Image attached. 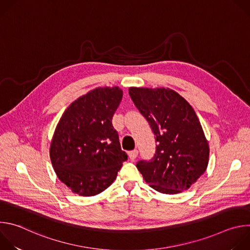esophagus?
<instances>
[{"label": "esophagus", "instance_id": "34e87169", "mask_svg": "<svg viewBox=\"0 0 250 250\" xmlns=\"http://www.w3.org/2000/svg\"><path fill=\"white\" fill-rule=\"evenodd\" d=\"M137 155H138V151L137 150H131V151L128 152V156H129V158L131 160H134L137 157Z\"/></svg>", "mask_w": 250, "mask_h": 250}]
</instances>
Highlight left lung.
Instances as JSON below:
<instances>
[{
    "instance_id": "obj_1",
    "label": "left lung",
    "mask_w": 250,
    "mask_h": 250,
    "mask_svg": "<svg viewBox=\"0 0 250 250\" xmlns=\"http://www.w3.org/2000/svg\"><path fill=\"white\" fill-rule=\"evenodd\" d=\"M129 96L156 136L151 161H139L138 171L162 194L188 190L208 167L209 146L192 105L169 88L130 87Z\"/></svg>"
}]
</instances>
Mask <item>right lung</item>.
<instances>
[{"instance_id": "1", "label": "right lung", "mask_w": 250, "mask_h": 250, "mask_svg": "<svg viewBox=\"0 0 250 250\" xmlns=\"http://www.w3.org/2000/svg\"><path fill=\"white\" fill-rule=\"evenodd\" d=\"M122 98L118 86L93 89L67 106L55 127L50 160L58 179L74 194L102 193L127 159L112 125Z\"/></svg>"}]
</instances>
